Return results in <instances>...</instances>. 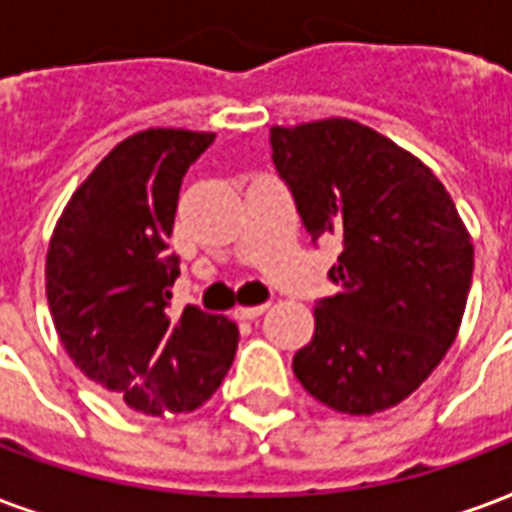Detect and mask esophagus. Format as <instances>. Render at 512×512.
I'll return each mask as SVG.
<instances>
[{
	"instance_id": "34e87169",
	"label": "esophagus",
	"mask_w": 512,
	"mask_h": 512,
	"mask_svg": "<svg viewBox=\"0 0 512 512\" xmlns=\"http://www.w3.org/2000/svg\"><path fill=\"white\" fill-rule=\"evenodd\" d=\"M268 306L266 304H260V306H236L233 309V320H255V317H260V314L266 312Z\"/></svg>"
}]
</instances>
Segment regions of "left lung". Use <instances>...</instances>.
<instances>
[{
  "label": "left lung",
  "instance_id": "left-lung-1",
  "mask_svg": "<svg viewBox=\"0 0 512 512\" xmlns=\"http://www.w3.org/2000/svg\"><path fill=\"white\" fill-rule=\"evenodd\" d=\"M271 149L312 241H344L339 293L314 306L295 377L344 415L391 410L456 342L475 268L467 225L429 165L361 121L276 124Z\"/></svg>",
  "mask_w": 512,
  "mask_h": 512
}]
</instances>
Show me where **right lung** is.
I'll return each mask as SVG.
<instances>
[{
	"label": "right lung",
	"instance_id": "obj_1",
	"mask_svg": "<svg viewBox=\"0 0 512 512\" xmlns=\"http://www.w3.org/2000/svg\"><path fill=\"white\" fill-rule=\"evenodd\" d=\"M214 132L151 127L116 143L86 176L45 255V295L73 363L143 415L198 410L225 380L238 328L225 314H173L165 255L181 179Z\"/></svg>",
	"mask_w": 512,
	"mask_h": 512
}]
</instances>
